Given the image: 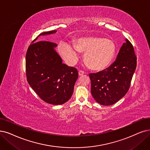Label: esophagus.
I'll return each instance as SVG.
<instances>
[{"instance_id": "esophagus-1", "label": "esophagus", "mask_w": 150, "mask_h": 150, "mask_svg": "<svg viewBox=\"0 0 150 150\" xmlns=\"http://www.w3.org/2000/svg\"><path fill=\"white\" fill-rule=\"evenodd\" d=\"M83 74H84V72H83V71H82V70L79 71V76H82Z\"/></svg>"}]
</instances>
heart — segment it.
<instances>
[{
	"label": "heart",
	"mask_w": 150,
	"mask_h": 150,
	"mask_svg": "<svg viewBox=\"0 0 150 150\" xmlns=\"http://www.w3.org/2000/svg\"><path fill=\"white\" fill-rule=\"evenodd\" d=\"M116 49L115 42L112 39L95 36L79 39L74 48L68 45H62L60 52L71 63L76 61L78 50L84 52V61L88 67L93 70H102L111 62Z\"/></svg>",
	"instance_id": "obj_1"
}]
</instances>
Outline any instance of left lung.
<instances>
[{
	"label": "left lung",
	"mask_w": 150,
	"mask_h": 150,
	"mask_svg": "<svg viewBox=\"0 0 150 150\" xmlns=\"http://www.w3.org/2000/svg\"><path fill=\"white\" fill-rule=\"evenodd\" d=\"M137 67V57L132 44L126 39L116 61L109 68L89 74L91 93L97 103L112 105L127 93Z\"/></svg>",
	"instance_id": "8db88e82"
}]
</instances>
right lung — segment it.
Listing matches in <instances>:
<instances>
[{
    "mask_svg": "<svg viewBox=\"0 0 150 150\" xmlns=\"http://www.w3.org/2000/svg\"><path fill=\"white\" fill-rule=\"evenodd\" d=\"M56 32L53 30L39 35ZM55 47V43L46 40L30 45L26 55V75L29 86L42 100L58 105L66 103L71 97L78 72L76 68L62 63Z\"/></svg>",
    "mask_w": 150,
    "mask_h": 150,
    "instance_id": "add662e5",
    "label": "right lung"
}]
</instances>
